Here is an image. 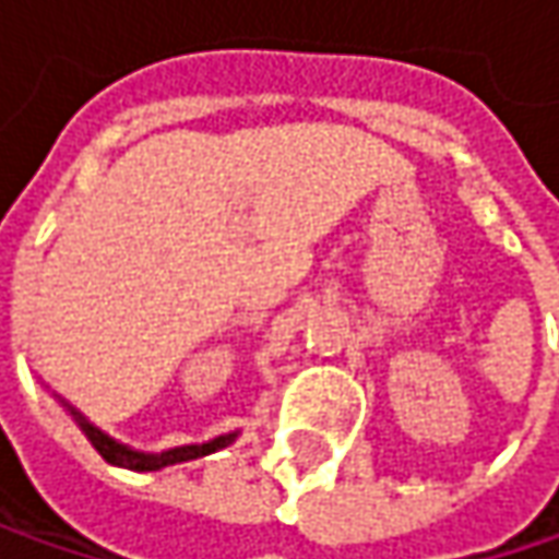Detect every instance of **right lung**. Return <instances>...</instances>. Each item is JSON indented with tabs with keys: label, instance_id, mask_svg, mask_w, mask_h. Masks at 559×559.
Masks as SVG:
<instances>
[{
	"label": "right lung",
	"instance_id": "add662e5",
	"mask_svg": "<svg viewBox=\"0 0 559 559\" xmlns=\"http://www.w3.org/2000/svg\"><path fill=\"white\" fill-rule=\"evenodd\" d=\"M78 416V423L86 431V438L93 441V448L103 453V460L106 463H115V466H124V469H136V473H153V469H162V466H171V463H187V460H197V456H206L212 450L225 448V444H231L234 435H225V438H215V441H209V444H190V448H175V450H165V453H136V450L121 448V444H115L111 438H106L99 428H93L90 423L81 419V413H74Z\"/></svg>",
	"mask_w": 559,
	"mask_h": 559
}]
</instances>
